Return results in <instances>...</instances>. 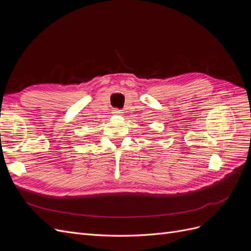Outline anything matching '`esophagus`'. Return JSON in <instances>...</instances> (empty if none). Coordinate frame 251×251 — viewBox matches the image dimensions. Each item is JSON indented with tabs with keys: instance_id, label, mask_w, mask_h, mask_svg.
Listing matches in <instances>:
<instances>
[{
	"instance_id": "34e87169",
	"label": "esophagus",
	"mask_w": 251,
	"mask_h": 251,
	"mask_svg": "<svg viewBox=\"0 0 251 251\" xmlns=\"http://www.w3.org/2000/svg\"><path fill=\"white\" fill-rule=\"evenodd\" d=\"M113 114H115V115H123V111L115 109V110H113Z\"/></svg>"
}]
</instances>
